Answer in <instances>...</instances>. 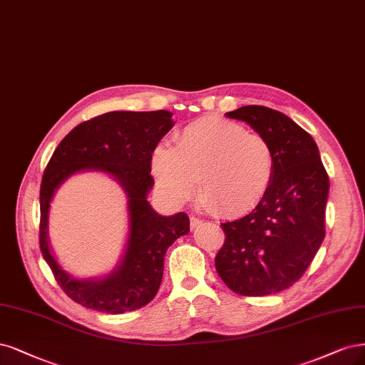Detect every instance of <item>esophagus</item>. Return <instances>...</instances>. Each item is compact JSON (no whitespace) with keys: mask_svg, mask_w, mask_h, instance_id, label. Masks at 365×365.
I'll return each mask as SVG.
<instances>
[{"mask_svg":"<svg viewBox=\"0 0 365 365\" xmlns=\"http://www.w3.org/2000/svg\"><path fill=\"white\" fill-rule=\"evenodd\" d=\"M200 223H202V220H200L199 217L192 216V217H190V230H196Z\"/></svg>","mask_w":365,"mask_h":365,"instance_id":"34e87169","label":"esophagus"}]
</instances>
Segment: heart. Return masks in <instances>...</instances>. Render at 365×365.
Listing matches in <instances>:
<instances>
[{"label": "heart", "instance_id": "obj_1", "mask_svg": "<svg viewBox=\"0 0 365 365\" xmlns=\"http://www.w3.org/2000/svg\"><path fill=\"white\" fill-rule=\"evenodd\" d=\"M175 146L158 145L150 168L173 202L196 190L202 204L220 217H238L267 196L274 177L270 143L243 125L223 118H202L175 135ZM200 182H197V178Z\"/></svg>", "mask_w": 365, "mask_h": 365}]
</instances>
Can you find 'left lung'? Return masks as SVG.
Segmentation results:
<instances>
[{"label":"left lung","mask_w":365,"mask_h":365,"mask_svg":"<svg viewBox=\"0 0 365 365\" xmlns=\"http://www.w3.org/2000/svg\"><path fill=\"white\" fill-rule=\"evenodd\" d=\"M247 122L274 154L267 196L247 216L222 223L216 270L242 296H267L302 278L324 238L329 178L312 137L284 113L246 106L226 113Z\"/></svg>","instance_id":"8db88e82"}]
</instances>
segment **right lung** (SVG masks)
Wrapping results in <instances>:
<instances>
[{
	"label": "right lung",
	"mask_w": 365,
	"mask_h": 365,
	"mask_svg": "<svg viewBox=\"0 0 365 365\" xmlns=\"http://www.w3.org/2000/svg\"><path fill=\"white\" fill-rule=\"evenodd\" d=\"M173 127L172 113L110 111L77 125L56 148L41 182V252L56 281L75 302L123 314L148 305L158 292L168 247L188 232L185 212L160 216L146 200L154 184L150 155ZM113 174L129 196L130 237L121 266L104 280L78 282L61 271L47 246V210L55 188L75 171Z\"/></svg>",
	"instance_id": "add662e5"
}]
</instances>
